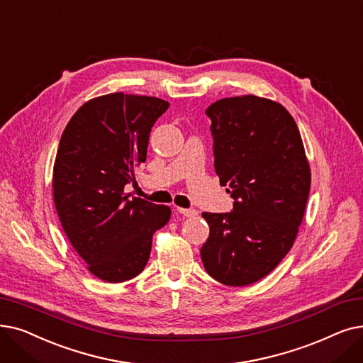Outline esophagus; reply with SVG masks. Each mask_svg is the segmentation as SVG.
<instances>
[{
	"mask_svg": "<svg viewBox=\"0 0 363 363\" xmlns=\"http://www.w3.org/2000/svg\"><path fill=\"white\" fill-rule=\"evenodd\" d=\"M182 216H186V218H193L197 215V211L196 209H184V208H178L177 209Z\"/></svg>",
	"mask_w": 363,
	"mask_h": 363,
	"instance_id": "1",
	"label": "esophagus"
}]
</instances>
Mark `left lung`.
I'll return each instance as SVG.
<instances>
[{
	"instance_id": "obj_1",
	"label": "left lung",
	"mask_w": 363,
	"mask_h": 363,
	"mask_svg": "<svg viewBox=\"0 0 363 363\" xmlns=\"http://www.w3.org/2000/svg\"><path fill=\"white\" fill-rule=\"evenodd\" d=\"M206 114L215 172L234 204L228 213H201L211 233L200 255L215 280L246 286L291 250L310 193V164L295 120L274 101L224 98Z\"/></svg>"
}]
</instances>
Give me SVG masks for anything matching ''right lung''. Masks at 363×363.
<instances>
[{
    "label": "right lung",
    "mask_w": 363,
    "mask_h": 363,
    "mask_svg": "<svg viewBox=\"0 0 363 363\" xmlns=\"http://www.w3.org/2000/svg\"><path fill=\"white\" fill-rule=\"evenodd\" d=\"M169 102L109 93L77 109L62 133L53 166L55 206L68 240L89 272L109 283L145 269L152 234L170 208L124 193L147 160L150 132Z\"/></svg>",
    "instance_id": "obj_1"
}]
</instances>
